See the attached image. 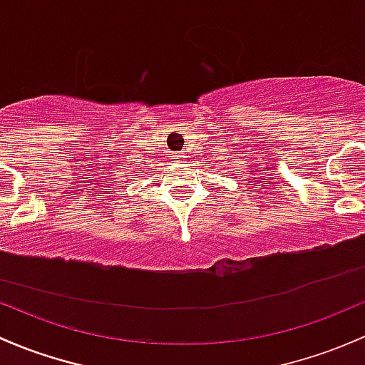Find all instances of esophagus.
Returning <instances> with one entry per match:
<instances>
[{"instance_id": "esophagus-1", "label": "esophagus", "mask_w": 365, "mask_h": 365, "mask_svg": "<svg viewBox=\"0 0 365 365\" xmlns=\"http://www.w3.org/2000/svg\"><path fill=\"white\" fill-rule=\"evenodd\" d=\"M176 159H180V160H185V155H176Z\"/></svg>"}]
</instances>
